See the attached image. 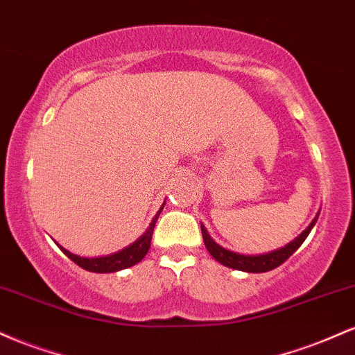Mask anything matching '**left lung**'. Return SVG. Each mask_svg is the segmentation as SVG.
<instances>
[{
  "label": "left lung",
  "instance_id": "8db88e82",
  "mask_svg": "<svg viewBox=\"0 0 355 355\" xmlns=\"http://www.w3.org/2000/svg\"><path fill=\"white\" fill-rule=\"evenodd\" d=\"M320 210L317 211V215L313 217V220L309 223V227L305 229L302 234L297 235V237L288 242L287 245L275 248V250L267 252V254H257V255H245V254H237V252H232L229 248H223L222 245H218L214 239L210 237V234L207 232L205 225L200 223L202 227V237L203 242H205L207 250L209 254L217 260L218 263L222 266L229 267V268H235V270H242V272H248V274H260V272H268L274 270L275 267L282 266L285 260L288 259L294 252L304 243V240L307 239V235L311 234V230L315 225L317 218H319Z\"/></svg>",
  "mask_w": 355,
  "mask_h": 355
}]
</instances>
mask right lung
Masks as SVG:
<instances>
[{
	"label": "right lung",
	"mask_w": 355,
	"mask_h": 355,
	"mask_svg": "<svg viewBox=\"0 0 355 355\" xmlns=\"http://www.w3.org/2000/svg\"><path fill=\"white\" fill-rule=\"evenodd\" d=\"M165 202L162 203L160 210L155 214V217L150 222L148 229L145 230V234L141 235L140 239H137L135 242L130 243L128 247L121 248V250L115 252V254H110V255H103V257H80L76 254H71L70 250L63 248L61 245H58L61 248L64 255L68 259H71L76 266H80L81 268L88 272H95V274H110V272H118V270H123V268L133 267L135 263L141 262V259L146 255L148 252L150 243H152V235H153V229H155V223H157V218L160 217L162 210H164Z\"/></svg>",
	"instance_id": "1"
}]
</instances>
